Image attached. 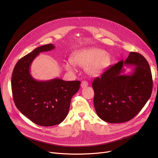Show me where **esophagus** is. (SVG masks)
Here are the masks:
<instances>
[{"mask_svg": "<svg viewBox=\"0 0 158 158\" xmlns=\"http://www.w3.org/2000/svg\"><path fill=\"white\" fill-rule=\"evenodd\" d=\"M88 85V82L86 81H83L81 82V86L82 88H85L86 87H87Z\"/></svg>", "mask_w": 158, "mask_h": 158, "instance_id": "esophagus-1", "label": "esophagus"}]
</instances>
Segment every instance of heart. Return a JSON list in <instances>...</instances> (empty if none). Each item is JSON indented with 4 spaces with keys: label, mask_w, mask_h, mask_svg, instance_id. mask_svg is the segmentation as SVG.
<instances>
[{
    "label": "heart",
    "mask_w": 158,
    "mask_h": 158,
    "mask_svg": "<svg viewBox=\"0 0 158 158\" xmlns=\"http://www.w3.org/2000/svg\"><path fill=\"white\" fill-rule=\"evenodd\" d=\"M70 61L75 66L85 67V72L89 76H96L108 67L111 58L110 54L101 48H88L73 52ZM64 67L66 70L73 71L70 63H66Z\"/></svg>",
    "instance_id": "1"
}]
</instances>
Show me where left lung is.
<instances>
[{"label":"left lung","instance_id":"8db88e82","mask_svg":"<svg viewBox=\"0 0 158 158\" xmlns=\"http://www.w3.org/2000/svg\"><path fill=\"white\" fill-rule=\"evenodd\" d=\"M133 66L130 75L124 74L123 65ZM151 68L145 58L131 52L126 61L107 69L92 83L94 103L97 115L102 120L115 123L126 122L142 110L152 91Z\"/></svg>","mask_w":158,"mask_h":158}]
</instances>
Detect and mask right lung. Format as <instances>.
Segmentation results:
<instances>
[{"label": "right lung", "instance_id": "obj_1", "mask_svg": "<svg viewBox=\"0 0 158 158\" xmlns=\"http://www.w3.org/2000/svg\"><path fill=\"white\" fill-rule=\"evenodd\" d=\"M55 46L48 44L37 47L16 63L11 77L13 101L18 110L32 122L41 126H53L67 116L72 97L80 88L79 81H64L55 78L39 81L30 73L35 58Z\"/></svg>", "mask_w": 158, "mask_h": 158}]
</instances>
